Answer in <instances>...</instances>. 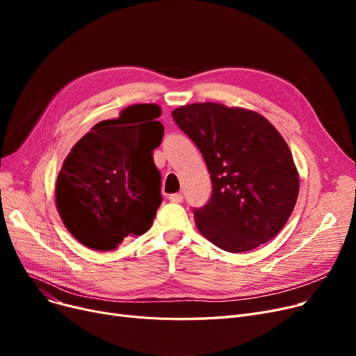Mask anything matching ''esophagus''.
I'll list each match as a JSON object with an SVG mask.
<instances>
[{
    "mask_svg": "<svg viewBox=\"0 0 356 356\" xmlns=\"http://www.w3.org/2000/svg\"><path fill=\"white\" fill-rule=\"evenodd\" d=\"M168 199H170V202H173V203H181L183 202V196L180 193H173V195L168 196Z\"/></svg>",
    "mask_w": 356,
    "mask_h": 356,
    "instance_id": "1",
    "label": "esophagus"
}]
</instances>
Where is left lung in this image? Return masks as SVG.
I'll return each mask as SVG.
<instances>
[{
    "mask_svg": "<svg viewBox=\"0 0 356 356\" xmlns=\"http://www.w3.org/2000/svg\"><path fill=\"white\" fill-rule=\"evenodd\" d=\"M208 165L211 200L193 209L199 232L228 252L266 244L283 229L298 195L290 148L258 112L216 102L172 112Z\"/></svg>",
    "mask_w": 356,
    "mask_h": 356,
    "instance_id": "obj_1",
    "label": "left lung"
}]
</instances>
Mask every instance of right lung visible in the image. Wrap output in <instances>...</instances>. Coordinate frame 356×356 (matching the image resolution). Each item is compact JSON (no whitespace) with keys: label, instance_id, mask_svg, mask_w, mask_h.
<instances>
[{"label":"right lung","instance_id":"1","mask_svg":"<svg viewBox=\"0 0 356 356\" xmlns=\"http://www.w3.org/2000/svg\"><path fill=\"white\" fill-rule=\"evenodd\" d=\"M156 104L127 106L93 125L70 149L56 181V207L67 231L98 251L152 227L161 203L153 149L164 127Z\"/></svg>","mask_w":356,"mask_h":356}]
</instances>
